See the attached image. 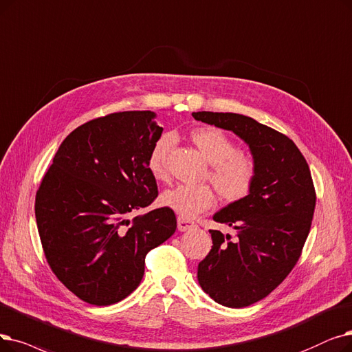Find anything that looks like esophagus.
<instances>
[{"label": "esophagus", "mask_w": 352, "mask_h": 352, "mask_svg": "<svg viewBox=\"0 0 352 352\" xmlns=\"http://www.w3.org/2000/svg\"><path fill=\"white\" fill-rule=\"evenodd\" d=\"M178 230L179 232H187V230H191V228L195 227V223L191 221V220H187V219H182V217H178Z\"/></svg>", "instance_id": "1"}]
</instances>
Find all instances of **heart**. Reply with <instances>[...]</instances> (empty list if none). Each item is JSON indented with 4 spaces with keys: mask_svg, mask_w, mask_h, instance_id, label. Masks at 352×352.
<instances>
[{
    "mask_svg": "<svg viewBox=\"0 0 352 352\" xmlns=\"http://www.w3.org/2000/svg\"><path fill=\"white\" fill-rule=\"evenodd\" d=\"M191 140L211 164L208 178L221 200L234 203L246 198L256 179L254 161L239 152L237 145L221 129L198 128L191 132ZM173 145L174 136L166 133L149 152L148 168L157 179L166 178V158ZM161 204L182 219H192L214 204V192L210 186L178 184L162 192Z\"/></svg>",
    "mask_w": 352,
    "mask_h": 352,
    "instance_id": "obj_1",
    "label": "heart"
}]
</instances>
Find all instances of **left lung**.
<instances>
[{
  "instance_id": "1",
  "label": "left lung",
  "mask_w": 352,
  "mask_h": 352,
  "mask_svg": "<svg viewBox=\"0 0 352 352\" xmlns=\"http://www.w3.org/2000/svg\"><path fill=\"white\" fill-rule=\"evenodd\" d=\"M192 116L237 135L256 165L249 195L212 216L233 228L234 239L210 230L212 246L197 272L211 299L227 308H244L266 298L298 262L316 201L311 171L292 140L253 118L223 112Z\"/></svg>"
}]
</instances>
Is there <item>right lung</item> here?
Masks as SVG:
<instances>
[{"instance_id": "add662e5", "label": "right lung", "mask_w": 352, "mask_h": 352, "mask_svg": "<svg viewBox=\"0 0 352 352\" xmlns=\"http://www.w3.org/2000/svg\"><path fill=\"white\" fill-rule=\"evenodd\" d=\"M162 128L151 111L111 113L76 128L58 146L36 195L45 258L70 292L106 307L140 286L145 256L177 228L162 207L128 219L158 195L148 155Z\"/></svg>"}]
</instances>
